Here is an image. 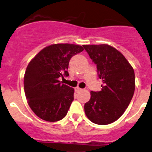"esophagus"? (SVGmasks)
Masks as SVG:
<instances>
[{
  "label": "esophagus",
  "instance_id": "1",
  "mask_svg": "<svg viewBox=\"0 0 152 152\" xmlns=\"http://www.w3.org/2000/svg\"><path fill=\"white\" fill-rule=\"evenodd\" d=\"M82 90V89L81 88H80V87H76V88H75V91H76V92H80V91H81Z\"/></svg>",
  "mask_w": 152,
  "mask_h": 152
}]
</instances>
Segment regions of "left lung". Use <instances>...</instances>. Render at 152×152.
<instances>
[{
    "label": "left lung",
    "mask_w": 152,
    "mask_h": 152,
    "mask_svg": "<svg viewBox=\"0 0 152 152\" xmlns=\"http://www.w3.org/2000/svg\"><path fill=\"white\" fill-rule=\"evenodd\" d=\"M96 64L99 78L103 82L101 91L90 92L84 105L87 118L98 125H108L119 118L133 97L134 72L125 56L108 44L83 45Z\"/></svg>",
    "instance_id": "obj_1"
}]
</instances>
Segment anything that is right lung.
<instances>
[{"label":"right lung","mask_w":152,"mask_h":152,"mask_svg":"<svg viewBox=\"0 0 152 152\" xmlns=\"http://www.w3.org/2000/svg\"><path fill=\"white\" fill-rule=\"evenodd\" d=\"M83 50L80 45L52 44L29 63L24 74V92L29 106L39 118L57 122L66 115L74 99V89L62 84L60 78L69 76V62Z\"/></svg>","instance_id":"1"}]
</instances>
